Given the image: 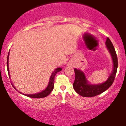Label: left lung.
<instances>
[{"label":"left lung","mask_w":126,"mask_h":126,"mask_svg":"<svg viewBox=\"0 0 126 126\" xmlns=\"http://www.w3.org/2000/svg\"><path fill=\"white\" fill-rule=\"evenodd\" d=\"M105 44L107 49L111 56L113 64L112 73L106 81L99 84H90L83 71L80 69L74 68L75 78L73 84V88L78 94L82 97H94L99 95L107 90L114 82L118 68L117 55L114 46L109 38H107Z\"/></svg>","instance_id":"left-lung-1"}]
</instances>
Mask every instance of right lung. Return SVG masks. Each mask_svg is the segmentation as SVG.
Wrapping results in <instances>:
<instances>
[{
    "label": "right lung",
    "mask_w": 126,
    "mask_h": 126,
    "mask_svg": "<svg viewBox=\"0 0 126 126\" xmlns=\"http://www.w3.org/2000/svg\"><path fill=\"white\" fill-rule=\"evenodd\" d=\"M9 54H10V51H9L8 55V58H7V69H8V72L9 74V77H10V71H9V66H8V60H9ZM62 68H57L55 69V71H53L52 74H51V77H50V79H49V84L47 85V88L44 90L43 91L40 92L36 94H23L24 95H26V96H28V97H32V98H42V97H45L46 96L49 95V94L51 93V91L53 90V88H54V80H55V77L56 74L58 73V71H60L62 70ZM12 86H14V88L16 89L15 88V86H14V84H12ZM17 90V89H16ZM21 93V92H20Z\"/></svg>",
    "instance_id": "obj_1"
}]
</instances>
